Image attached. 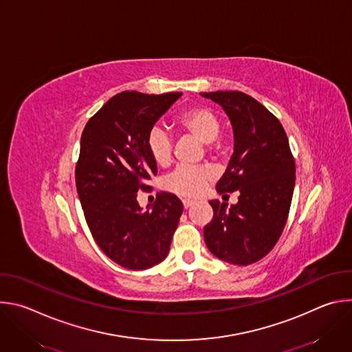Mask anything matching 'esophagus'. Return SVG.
Segmentation results:
<instances>
[{
  "mask_svg": "<svg viewBox=\"0 0 352 352\" xmlns=\"http://www.w3.org/2000/svg\"><path fill=\"white\" fill-rule=\"evenodd\" d=\"M193 204H195L193 200H189V199H185V200H182V205H184V208H185V209H189V208H190Z\"/></svg>",
  "mask_w": 352,
  "mask_h": 352,
  "instance_id": "obj_1",
  "label": "esophagus"
}]
</instances>
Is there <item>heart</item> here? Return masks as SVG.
<instances>
[{"mask_svg": "<svg viewBox=\"0 0 352 352\" xmlns=\"http://www.w3.org/2000/svg\"><path fill=\"white\" fill-rule=\"evenodd\" d=\"M177 125L205 143H212L220 133L221 121L214 110L206 106H199L184 111ZM147 152L157 166H167L173 157V139L170 133L160 125L148 131L146 138ZM210 171L205 167L178 166L166 179L164 188L173 193L186 197H195L205 190Z\"/></svg>", "mask_w": 352, "mask_h": 352, "instance_id": "obj_1", "label": "heart"}]
</instances>
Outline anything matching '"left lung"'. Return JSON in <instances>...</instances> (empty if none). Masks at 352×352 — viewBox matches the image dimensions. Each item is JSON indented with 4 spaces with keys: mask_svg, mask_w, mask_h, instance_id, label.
Masks as SVG:
<instances>
[{
    "mask_svg": "<svg viewBox=\"0 0 352 352\" xmlns=\"http://www.w3.org/2000/svg\"><path fill=\"white\" fill-rule=\"evenodd\" d=\"M226 111L232 125L234 153L216 185L219 193L239 192L238 204L210 200L213 220L205 226L210 252L245 266L266 256L287 223L295 186V163L280 121L242 91L200 93Z\"/></svg>",
    "mask_w": 352,
    "mask_h": 352,
    "instance_id": "obj_1",
    "label": "left lung"
}]
</instances>
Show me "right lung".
Masks as SVG:
<instances>
[{"mask_svg": "<svg viewBox=\"0 0 352 352\" xmlns=\"http://www.w3.org/2000/svg\"><path fill=\"white\" fill-rule=\"evenodd\" d=\"M182 93L121 91L86 124L75 178L89 230L116 263L143 270L163 262L184 206L173 193L160 192L146 210L138 192L157 174L146 138Z\"/></svg>", "mask_w": 352, "mask_h": 352, "instance_id": "right-lung-1", "label": "right lung"}]
</instances>
